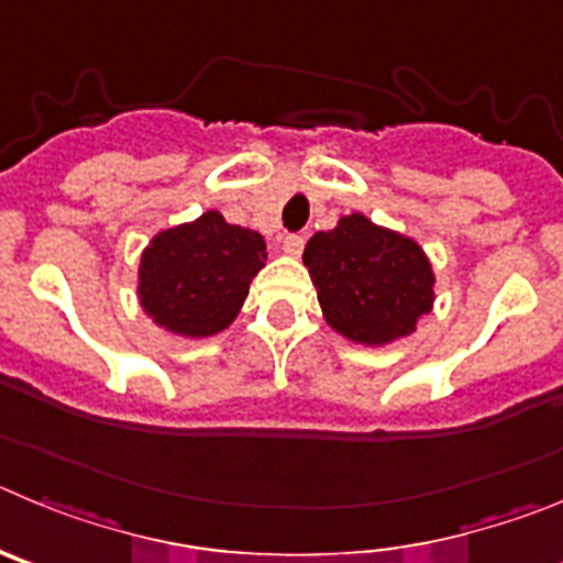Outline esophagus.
Wrapping results in <instances>:
<instances>
[{
	"instance_id": "34e87169",
	"label": "esophagus",
	"mask_w": 563,
	"mask_h": 563,
	"mask_svg": "<svg viewBox=\"0 0 563 563\" xmlns=\"http://www.w3.org/2000/svg\"><path fill=\"white\" fill-rule=\"evenodd\" d=\"M302 246H306V238L297 235V232H291V235L283 238V250H286V255L297 257L302 252Z\"/></svg>"
}]
</instances>
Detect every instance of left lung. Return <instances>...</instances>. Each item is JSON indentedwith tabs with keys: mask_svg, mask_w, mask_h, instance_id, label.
I'll list each match as a JSON object with an SVG mask.
<instances>
[{
	"mask_svg": "<svg viewBox=\"0 0 563 563\" xmlns=\"http://www.w3.org/2000/svg\"><path fill=\"white\" fill-rule=\"evenodd\" d=\"M328 325L353 342L409 336L432 308L434 275L415 241L353 212L302 252Z\"/></svg>",
	"mask_w": 563,
	"mask_h": 563,
	"instance_id": "obj_1",
	"label": "left lung"
}]
</instances>
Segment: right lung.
I'll return each mask as SVG.
<instances>
[{
	"instance_id": "1",
	"label": "right lung",
	"mask_w": 563,
	"mask_h": 563,
	"mask_svg": "<svg viewBox=\"0 0 563 563\" xmlns=\"http://www.w3.org/2000/svg\"><path fill=\"white\" fill-rule=\"evenodd\" d=\"M263 261L266 244L257 232L210 210L151 241L140 266V300L170 333L212 336L238 317Z\"/></svg>"
}]
</instances>
